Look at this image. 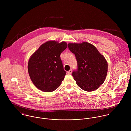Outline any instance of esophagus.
<instances>
[{"mask_svg": "<svg viewBox=\"0 0 131 131\" xmlns=\"http://www.w3.org/2000/svg\"><path fill=\"white\" fill-rule=\"evenodd\" d=\"M72 73V69L70 70L68 72V74H71Z\"/></svg>", "mask_w": 131, "mask_h": 131, "instance_id": "1", "label": "esophagus"}]
</instances>
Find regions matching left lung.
<instances>
[{
    "instance_id": "8db88e82",
    "label": "left lung",
    "mask_w": 131,
    "mask_h": 131,
    "mask_svg": "<svg viewBox=\"0 0 131 131\" xmlns=\"http://www.w3.org/2000/svg\"><path fill=\"white\" fill-rule=\"evenodd\" d=\"M68 47L77 61V69L72 75L78 86L88 92L98 89L104 82L107 73V62L104 57L88 42L69 43Z\"/></svg>"
}]
</instances>
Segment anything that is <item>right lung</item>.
I'll return each mask as SVG.
<instances>
[{
	"label": "right lung",
	"mask_w": 131,
	"mask_h": 131,
	"mask_svg": "<svg viewBox=\"0 0 131 131\" xmlns=\"http://www.w3.org/2000/svg\"><path fill=\"white\" fill-rule=\"evenodd\" d=\"M68 46L66 42L50 41L41 45L30 57L28 65L30 77L38 89L52 92L61 85L66 72L60 55Z\"/></svg>",
	"instance_id": "1"
}]
</instances>
